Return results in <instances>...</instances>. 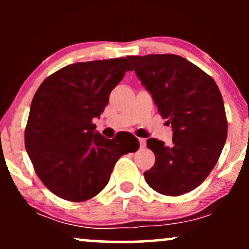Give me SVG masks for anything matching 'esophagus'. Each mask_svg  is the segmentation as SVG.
<instances>
[{"label": "esophagus", "instance_id": "esophagus-1", "mask_svg": "<svg viewBox=\"0 0 249 249\" xmlns=\"http://www.w3.org/2000/svg\"><path fill=\"white\" fill-rule=\"evenodd\" d=\"M139 141V144H141V147H145L146 146V139L144 138H138Z\"/></svg>", "mask_w": 249, "mask_h": 249}]
</instances>
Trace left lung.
Instances as JSON below:
<instances>
[{"label":"left lung","instance_id":"obj_1","mask_svg":"<svg viewBox=\"0 0 249 249\" xmlns=\"http://www.w3.org/2000/svg\"><path fill=\"white\" fill-rule=\"evenodd\" d=\"M158 112L173 130L172 146L147 139L156 162L144 172L148 186L164 196L198 187L215 166L227 138L222 96L214 79L184 57L172 53L127 56Z\"/></svg>","mask_w":249,"mask_h":249}]
</instances>
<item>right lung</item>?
<instances>
[{"label":"right lung","mask_w":249,"mask_h":249,"mask_svg":"<svg viewBox=\"0 0 249 249\" xmlns=\"http://www.w3.org/2000/svg\"><path fill=\"white\" fill-rule=\"evenodd\" d=\"M131 70L124 57L79 62L53 72L37 89L25 148L38 178L59 198L82 202L96 196L107 185L117 160L139 148L132 133L107 139L92 123Z\"/></svg>","instance_id":"right-lung-1"}]
</instances>
